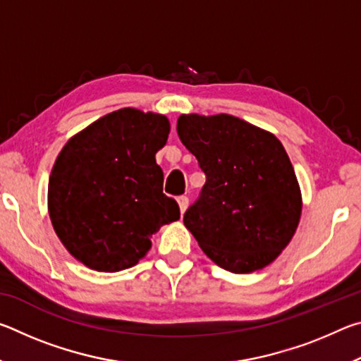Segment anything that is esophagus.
Returning a JSON list of instances; mask_svg holds the SVG:
<instances>
[{
  "label": "esophagus",
  "mask_w": 361,
  "mask_h": 361,
  "mask_svg": "<svg viewBox=\"0 0 361 361\" xmlns=\"http://www.w3.org/2000/svg\"><path fill=\"white\" fill-rule=\"evenodd\" d=\"M176 200H178V207H180V212H181V215H183V213H185V212H186V209H188L189 199L186 197V195H180V197H178V199H176Z\"/></svg>",
  "instance_id": "obj_1"
}]
</instances>
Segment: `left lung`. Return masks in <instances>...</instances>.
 I'll return each mask as SVG.
<instances>
[{
    "mask_svg": "<svg viewBox=\"0 0 361 361\" xmlns=\"http://www.w3.org/2000/svg\"><path fill=\"white\" fill-rule=\"evenodd\" d=\"M176 132L207 176L183 216L199 247L234 274L271 264L295 235L302 210L283 145L231 114H181Z\"/></svg>",
    "mask_w": 361,
    "mask_h": 361,
    "instance_id": "left-lung-1",
    "label": "left lung"
}]
</instances>
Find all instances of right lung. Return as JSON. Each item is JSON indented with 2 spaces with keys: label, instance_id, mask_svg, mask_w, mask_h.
I'll return each instance as SVG.
<instances>
[{
  "label": "right lung",
  "instance_id": "right-lung-1",
  "mask_svg": "<svg viewBox=\"0 0 361 361\" xmlns=\"http://www.w3.org/2000/svg\"><path fill=\"white\" fill-rule=\"evenodd\" d=\"M162 114L122 108L71 137L54 164L49 216L65 248L94 271L129 269L148 253L152 234L180 219L162 192L156 152L167 143Z\"/></svg>",
  "mask_w": 361,
  "mask_h": 361
}]
</instances>
